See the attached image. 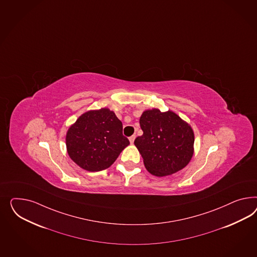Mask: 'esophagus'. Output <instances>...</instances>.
Masks as SVG:
<instances>
[{
    "label": "esophagus",
    "mask_w": 257,
    "mask_h": 257,
    "mask_svg": "<svg viewBox=\"0 0 257 257\" xmlns=\"http://www.w3.org/2000/svg\"><path fill=\"white\" fill-rule=\"evenodd\" d=\"M128 139H130L131 144H133V143H134V140H135V135H132V136H131Z\"/></svg>",
    "instance_id": "obj_1"
}]
</instances>
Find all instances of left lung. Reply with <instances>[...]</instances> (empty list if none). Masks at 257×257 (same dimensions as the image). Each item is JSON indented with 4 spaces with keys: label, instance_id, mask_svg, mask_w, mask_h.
I'll return each mask as SVG.
<instances>
[{
    "label": "left lung",
    "instance_id": "8db88e82",
    "mask_svg": "<svg viewBox=\"0 0 257 257\" xmlns=\"http://www.w3.org/2000/svg\"><path fill=\"white\" fill-rule=\"evenodd\" d=\"M144 134L134 145L147 171L156 176L173 175L191 162L194 133L191 125L172 110H145L140 117Z\"/></svg>",
    "mask_w": 257,
    "mask_h": 257
}]
</instances>
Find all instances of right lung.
I'll list each match as a JSON object with an SVG mask.
<instances>
[{"label": "right lung", "instance_id": "1", "mask_svg": "<svg viewBox=\"0 0 257 257\" xmlns=\"http://www.w3.org/2000/svg\"><path fill=\"white\" fill-rule=\"evenodd\" d=\"M70 159L81 168L98 172L109 168L130 145L123 135L122 122L107 108L81 114L66 132Z\"/></svg>", "mask_w": 257, "mask_h": 257}]
</instances>
